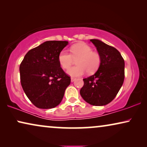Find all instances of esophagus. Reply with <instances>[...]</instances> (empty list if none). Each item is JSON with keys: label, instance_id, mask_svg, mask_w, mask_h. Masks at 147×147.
<instances>
[{"label": "esophagus", "instance_id": "34e87169", "mask_svg": "<svg viewBox=\"0 0 147 147\" xmlns=\"http://www.w3.org/2000/svg\"><path fill=\"white\" fill-rule=\"evenodd\" d=\"M76 80V78H71V81L73 82H74Z\"/></svg>", "mask_w": 147, "mask_h": 147}]
</instances>
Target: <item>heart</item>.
Wrapping results in <instances>:
<instances>
[{
	"label": "heart",
	"instance_id": "1",
	"mask_svg": "<svg viewBox=\"0 0 147 147\" xmlns=\"http://www.w3.org/2000/svg\"><path fill=\"white\" fill-rule=\"evenodd\" d=\"M71 53L65 50L60 52L58 60L62 68L67 69L73 65L74 60L78 65L73 67L67 71L71 76H82L87 71L92 74L97 71L101 63V56L98 52L94 51L90 45L84 43H77L70 48Z\"/></svg>",
	"mask_w": 147,
	"mask_h": 147
}]
</instances>
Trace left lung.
<instances>
[{
	"mask_svg": "<svg viewBox=\"0 0 147 147\" xmlns=\"http://www.w3.org/2000/svg\"><path fill=\"white\" fill-rule=\"evenodd\" d=\"M101 56L95 74L83 79L80 95L93 106H104L114 99L123 84L124 60L116 48L98 39H90Z\"/></svg>",
	"mask_w": 147,
	"mask_h": 147,
	"instance_id": "obj_1",
	"label": "left lung"
}]
</instances>
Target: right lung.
Here are the masks:
<instances>
[{
    "instance_id": "obj_1",
    "label": "right lung",
    "mask_w": 147,
    "mask_h": 147,
    "mask_svg": "<svg viewBox=\"0 0 147 147\" xmlns=\"http://www.w3.org/2000/svg\"><path fill=\"white\" fill-rule=\"evenodd\" d=\"M67 41H48L29 50L19 67L26 96L36 107L49 109L59 105L71 82L62 69L58 56Z\"/></svg>"
}]
</instances>
